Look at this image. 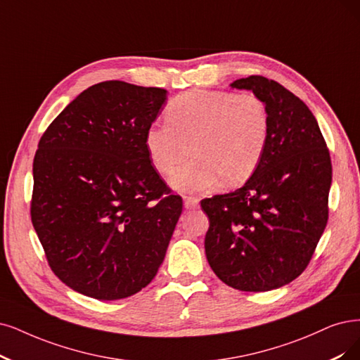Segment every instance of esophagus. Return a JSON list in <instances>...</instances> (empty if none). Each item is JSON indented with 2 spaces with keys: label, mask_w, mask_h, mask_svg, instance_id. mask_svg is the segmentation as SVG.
Segmentation results:
<instances>
[{
  "label": "esophagus",
  "mask_w": 360,
  "mask_h": 360,
  "mask_svg": "<svg viewBox=\"0 0 360 360\" xmlns=\"http://www.w3.org/2000/svg\"><path fill=\"white\" fill-rule=\"evenodd\" d=\"M184 206H185V209H197L198 198L191 197V195H184Z\"/></svg>",
  "instance_id": "esophagus-1"
}]
</instances>
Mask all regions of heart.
Masks as SVG:
<instances>
[{"label":"heart","mask_w":360,"mask_h":360,"mask_svg":"<svg viewBox=\"0 0 360 360\" xmlns=\"http://www.w3.org/2000/svg\"><path fill=\"white\" fill-rule=\"evenodd\" d=\"M166 122L145 135L154 167L169 175L193 151L190 163L173 173L181 191H200L245 184L262 162L270 138V114L254 93L188 90L166 106Z\"/></svg>","instance_id":"obj_1"}]
</instances>
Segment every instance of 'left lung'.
I'll return each instance as SVG.
<instances>
[{"instance_id":"1","label":"left lung","mask_w":360,"mask_h":360,"mask_svg":"<svg viewBox=\"0 0 360 360\" xmlns=\"http://www.w3.org/2000/svg\"><path fill=\"white\" fill-rule=\"evenodd\" d=\"M231 87L265 102L270 138L242 188L200 202L209 218L205 250L225 285L265 292L307 269L328 222L330 155L309 106L282 84L250 75Z\"/></svg>"}]
</instances>
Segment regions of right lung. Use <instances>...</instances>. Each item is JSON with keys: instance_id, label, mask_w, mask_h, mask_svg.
Wrapping results in <instances>:
<instances>
[{"instance_id": "add662e5", "label": "right lung", "mask_w": 360, "mask_h": 360, "mask_svg": "<svg viewBox=\"0 0 360 360\" xmlns=\"http://www.w3.org/2000/svg\"><path fill=\"white\" fill-rule=\"evenodd\" d=\"M166 90L118 79L84 90L50 123L34 157L31 219L51 271L101 301L155 277L182 212L145 135Z\"/></svg>"}]
</instances>
